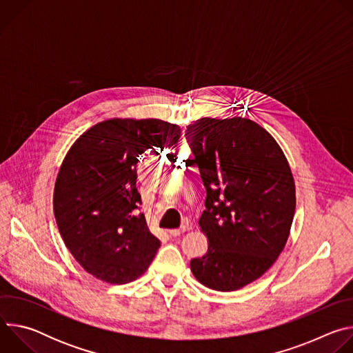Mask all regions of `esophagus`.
I'll list each match as a JSON object with an SVG mask.
<instances>
[{"label":"esophagus","instance_id":"esophagus-1","mask_svg":"<svg viewBox=\"0 0 353 353\" xmlns=\"http://www.w3.org/2000/svg\"><path fill=\"white\" fill-rule=\"evenodd\" d=\"M188 230H190V228H188L187 225H183L180 229H172V230H169V233H170V236L177 237V236H180V234H183V233H185V232H188Z\"/></svg>","mask_w":353,"mask_h":353}]
</instances>
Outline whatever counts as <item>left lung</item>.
Listing matches in <instances>:
<instances>
[{
  "label": "left lung",
  "instance_id": "1",
  "mask_svg": "<svg viewBox=\"0 0 353 353\" xmlns=\"http://www.w3.org/2000/svg\"><path fill=\"white\" fill-rule=\"evenodd\" d=\"M207 188L199 229L208 251L190 263L204 286L232 292L263 276L288 241L294 179L275 138L250 119L192 121L185 130Z\"/></svg>",
  "mask_w": 353,
  "mask_h": 353
}]
</instances>
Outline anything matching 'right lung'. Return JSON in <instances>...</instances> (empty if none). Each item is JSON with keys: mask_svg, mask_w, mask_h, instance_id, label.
<instances>
[{"mask_svg": "<svg viewBox=\"0 0 353 353\" xmlns=\"http://www.w3.org/2000/svg\"><path fill=\"white\" fill-rule=\"evenodd\" d=\"M181 130L159 119H109L88 128L60 166L53 208L60 234L94 278L124 285L152 263L161 241L138 212L145 152L174 148Z\"/></svg>", "mask_w": 353, "mask_h": 353, "instance_id": "add662e5", "label": "right lung"}]
</instances>
